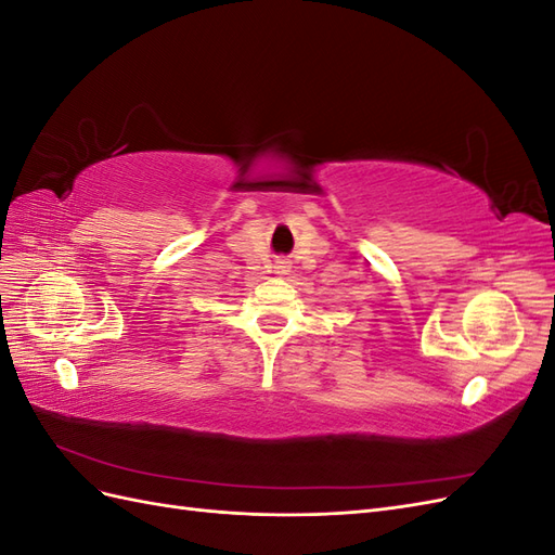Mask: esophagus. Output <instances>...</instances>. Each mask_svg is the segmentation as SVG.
Masks as SVG:
<instances>
[{"label": "esophagus", "mask_w": 555, "mask_h": 555, "mask_svg": "<svg viewBox=\"0 0 555 555\" xmlns=\"http://www.w3.org/2000/svg\"><path fill=\"white\" fill-rule=\"evenodd\" d=\"M273 268H275V273H278V275H289V271H292V261H289V259H284V257H282V259H275V266H273Z\"/></svg>", "instance_id": "34e87169"}]
</instances>
